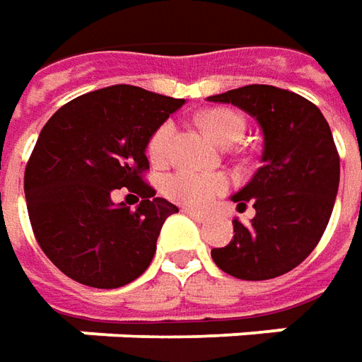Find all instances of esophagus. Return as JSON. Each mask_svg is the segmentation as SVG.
I'll return each mask as SVG.
<instances>
[{
  "mask_svg": "<svg viewBox=\"0 0 362 362\" xmlns=\"http://www.w3.org/2000/svg\"><path fill=\"white\" fill-rule=\"evenodd\" d=\"M182 212L184 214H188V216H192L194 220H198V222H204L206 216L202 214V212H196V210H192V208H182Z\"/></svg>",
  "mask_w": 362,
  "mask_h": 362,
  "instance_id": "34e87169",
  "label": "esophagus"
}]
</instances>
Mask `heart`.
<instances>
[{"instance_id":"obj_1","label":"heart","mask_w":362,"mask_h":362,"mask_svg":"<svg viewBox=\"0 0 362 362\" xmlns=\"http://www.w3.org/2000/svg\"><path fill=\"white\" fill-rule=\"evenodd\" d=\"M200 124L214 140L224 146H230L240 140L244 134V119L232 110H210L200 116ZM174 124L164 122L158 128L150 144L148 154L152 162H164L174 140ZM228 188V178L224 174H206V172H192V170H178L164 178L162 190L170 200L192 208H204L210 204L218 194Z\"/></svg>"}]
</instances>
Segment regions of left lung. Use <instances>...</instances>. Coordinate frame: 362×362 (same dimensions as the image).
I'll return each instance as SVG.
<instances>
[{
  "label": "left lung",
  "mask_w": 362,
  "mask_h": 362,
  "mask_svg": "<svg viewBox=\"0 0 362 362\" xmlns=\"http://www.w3.org/2000/svg\"><path fill=\"white\" fill-rule=\"evenodd\" d=\"M208 102L240 107L262 130V166L232 196L238 212L252 206L255 218L232 220L234 236L212 248V260L243 281L281 276L315 250L332 214L341 160L329 124L313 102L274 86L252 83Z\"/></svg>",
  "instance_id": "8db88e82"
}]
</instances>
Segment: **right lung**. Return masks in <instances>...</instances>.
I'll return each instance as SVG.
<instances>
[{
    "label": "right lung",
    "mask_w": 362,
    "mask_h": 362,
    "mask_svg": "<svg viewBox=\"0 0 362 362\" xmlns=\"http://www.w3.org/2000/svg\"><path fill=\"white\" fill-rule=\"evenodd\" d=\"M184 100L136 86H110L68 102L47 119L25 168L33 234L66 276L118 288L150 267L164 220L178 208L142 180L152 134ZM128 187L143 202L114 205Z\"/></svg>",
    "instance_id": "right-lung-1"
}]
</instances>
